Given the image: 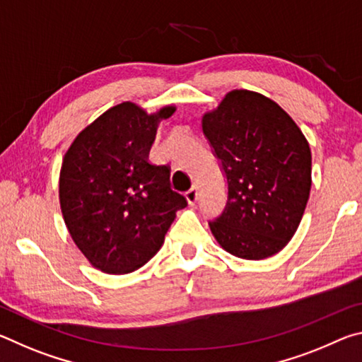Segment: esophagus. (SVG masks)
I'll list each match as a JSON object with an SVG mask.
<instances>
[{
    "label": "esophagus",
    "instance_id": "obj_1",
    "mask_svg": "<svg viewBox=\"0 0 362 362\" xmlns=\"http://www.w3.org/2000/svg\"><path fill=\"white\" fill-rule=\"evenodd\" d=\"M185 199L188 204H194L196 201H198V189H196V187L188 189V192L185 193Z\"/></svg>",
    "mask_w": 362,
    "mask_h": 362
}]
</instances>
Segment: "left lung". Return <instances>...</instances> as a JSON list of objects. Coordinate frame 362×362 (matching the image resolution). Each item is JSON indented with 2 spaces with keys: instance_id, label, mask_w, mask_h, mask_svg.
Wrapping results in <instances>:
<instances>
[{
  "instance_id": "left-lung-1",
  "label": "left lung",
  "mask_w": 362,
  "mask_h": 362,
  "mask_svg": "<svg viewBox=\"0 0 362 362\" xmlns=\"http://www.w3.org/2000/svg\"><path fill=\"white\" fill-rule=\"evenodd\" d=\"M201 126L228 182L225 211L209 223L216 241L244 260L281 252L310 198L308 140L276 102L247 89L226 93Z\"/></svg>"
}]
</instances>
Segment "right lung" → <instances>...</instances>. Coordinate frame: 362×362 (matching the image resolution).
Wrapping results in <instances>:
<instances>
[{
	"label": "right lung",
	"mask_w": 362,
	"mask_h": 362,
	"mask_svg": "<svg viewBox=\"0 0 362 362\" xmlns=\"http://www.w3.org/2000/svg\"><path fill=\"white\" fill-rule=\"evenodd\" d=\"M177 110L148 113L134 102L108 108L78 134L59 177V201L73 243L94 268L127 274L161 249L187 199L170 188V168L148 161L159 122Z\"/></svg>",
	"instance_id": "add662e5"
}]
</instances>
